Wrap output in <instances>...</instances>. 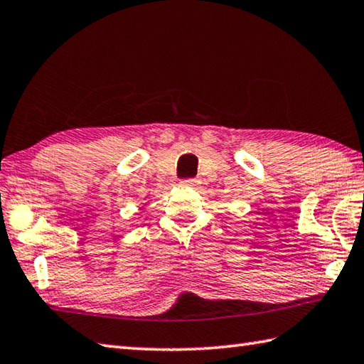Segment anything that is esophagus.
Here are the masks:
<instances>
[{
    "instance_id": "34e87169",
    "label": "esophagus",
    "mask_w": 364,
    "mask_h": 364,
    "mask_svg": "<svg viewBox=\"0 0 364 364\" xmlns=\"http://www.w3.org/2000/svg\"><path fill=\"white\" fill-rule=\"evenodd\" d=\"M181 186H186V188H196L198 181L196 180V178H186V180H181Z\"/></svg>"
}]
</instances>
